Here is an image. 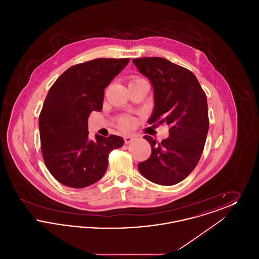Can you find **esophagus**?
Returning <instances> with one entry per match:
<instances>
[{
    "mask_svg": "<svg viewBox=\"0 0 259 259\" xmlns=\"http://www.w3.org/2000/svg\"><path fill=\"white\" fill-rule=\"evenodd\" d=\"M133 140H134V138H133L132 136H125V137H124V142H125L126 145H128L129 143H131Z\"/></svg>",
    "mask_w": 259,
    "mask_h": 259,
    "instance_id": "obj_1",
    "label": "esophagus"
}]
</instances>
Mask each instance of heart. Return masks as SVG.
<instances>
[{
	"mask_svg": "<svg viewBox=\"0 0 259 259\" xmlns=\"http://www.w3.org/2000/svg\"><path fill=\"white\" fill-rule=\"evenodd\" d=\"M121 127L123 129H130L132 127V120L130 119H125L121 122Z\"/></svg>",
	"mask_w": 259,
	"mask_h": 259,
	"instance_id": "1",
	"label": "heart"
}]
</instances>
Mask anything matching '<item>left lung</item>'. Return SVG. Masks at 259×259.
I'll use <instances>...</instances> for the list:
<instances>
[{"mask_svg": "<svg viewBox=\"0 0 259 259\" xmlns=\"http://www.w3.org/2000/svg\"><path fill=\"white\" fill-rule=\"evenodd\" d=\"M140 74L150 81L154 107L148 123H167L169 138L151 147L149 158L138 164L148 181L172 185L184 181L200 159L209 131L207 96L190 71L162 57L132 60Z\"/></svg>", "mask_w": 259, "mask_h": 259, "instance_id": "8db88e82", "label": "left lung"}]
</instances>
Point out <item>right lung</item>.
<instances>
[{"label":"right lung","mask_w":259,"mask_h":259,"mask_svg":"<svg viewBox=\"0 0 259 259\" xmlns=\"http://www.w3.org/2000/svg\"><path fill=\"white\" fill-rule=\"evenodd\" d=\"M129 58H99L74 65L57 78L38 117L41 152L46 166L62 185L83 188L102 179L109 153L121 148L119 136L88 137L91 111H101L105 88Z\"/></svg>","instance_id":"add662e5"}]
</instances>
